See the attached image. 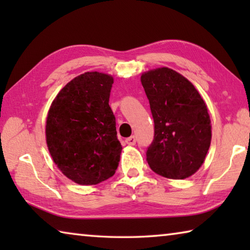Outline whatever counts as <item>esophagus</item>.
I'll use <instances>...</instances> for the list:
<instances>
[{
  "label": "esophagus",
  "instance_id": "34e87169",
  "mask_svg": "<svg viewBox=\"0 0 250 250\" xmlns=\"http://www.w3.org/2000/svg\"><path fill=\"white\" fill-rule=\"evenodd\" d=\"M135 138H134V135H131L130 138H126L125 139V143L126 145H129V146H134L135 145Z\"/></svg>",
  "mask_w": 250,
  "mask_h": 250
}]
</instances>
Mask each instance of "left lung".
<instances>
[{"label": "left lung", "instance_id": "obj_1", "mask_svg": "<svg viewBox=\"0 0 250 250\" xmlns=\"http://www.w3.org/2000/svg\"><path fill=\"white\" fill-rule=\"evenodd\" d=\"M141 83L154 120V140L146 151L151 170L167 179L192 176L211 141L204 99L188 78L167 67L145 71Z\"/></svg>", "mask_w": 250, "mask_h": 250}]
</instances>
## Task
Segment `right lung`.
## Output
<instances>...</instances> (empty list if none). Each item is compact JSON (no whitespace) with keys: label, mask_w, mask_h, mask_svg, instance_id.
I'll return each mask as SVG.
<instances>
[{"label":"right lung","mask_w":250,"mask_h":250,"mask_svg":"<svg viewBox=\"0 0 250 250\" xmlns=\"http://www.w3.org/2000/svg\"><path fill=\"white\" fill-rule=\"evenodd\" d=\"M111 75L87 71L55 97L46 118V143L62 174L80 185H96L116 173L122 146L109 105Z\"/></svg>","instance_id":"1"}]
</instances>
